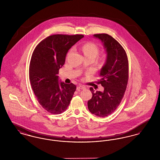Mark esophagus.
<instances>
[{
  "instance_id": "obj_1",
  "label": "esophagus",
  "mask_w": 160,
  "mask_h": 160,
  "mask_svg": "<svg viewBox=\"0 0 160 160\" xmlns=\"http://www.w3.org/2000/svg\"><path fill=\"white\" fill-rule=\"evenodd\" d=\"M85 88V87L83 86V85H81V84H79L78 86H77V89L78 90V91H79V90H80V89H84Z\"/></svg>"
}]
</instances>
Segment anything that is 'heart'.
<instances>
[{"mask_svg": "<svg viewBox=\"0 0 160 160\" xmlns=\"http://www.w3.org/2000/svg\"><path fill=\"white\" fill-rule=\"evenodd\" d=\"M82 50L83 53L84 55L86 56H92L95 58L97 54L99 52V48L98 46L93 42H86L82 47ZM73 52V49L69 50L68 53V56L70 54Z\"/></svg>", "mask_w": 160, "mask_h": 160, "instance_id": "1", "label": "heart"}]
</instances>
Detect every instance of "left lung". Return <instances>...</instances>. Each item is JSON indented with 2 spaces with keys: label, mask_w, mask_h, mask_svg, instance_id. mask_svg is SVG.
<instances>
[{
  "label": "left lung",
  "mask_w": 160,
  "mask_h": 160,
  "mask_svg": "<svg viewBox=\"0 0 160 160\" xmlns=\"http://www.w3.org/2000/svg\"><path fill=\"white\" fill-rule=\"evenodd\" d=\"M106 48L107 61L100 71L101 79L97 84L104 87L103 92L90 90L92 97L88 102L92 114L104 118L113 113L120 104L127 89L129 77L127 54L124 48L114 38L107 33L95 34Z\"/></svg>",
  "instance_id": "1"
}]
</instances>
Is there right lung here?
<instances>
[{"mask_svg":"<svg viewBox=\"0 0 160 160\" xmlns=\"http://www.w3.org/2000/svg\"><path fill=\"white\" fill-rule=\"evenodd\" d=\"M83 35H52L35 47L29 66L31 87L40 105L52 114L65 112L76 86L58 82L59 70L63 65L69 49Z\"/></svg>","mask_w":160,"mask_h":160,"instance_id":"1","label":"right lung"}]
</instances>
